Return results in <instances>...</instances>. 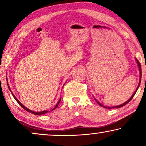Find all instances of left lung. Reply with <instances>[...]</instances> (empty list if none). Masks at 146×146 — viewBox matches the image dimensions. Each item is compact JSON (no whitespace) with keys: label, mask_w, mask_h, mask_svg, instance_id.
<instances>
[{"label":"left lung","mask_w":146,"mask_h":146,"mask_svg":"<svg viewBox=\"0 0 146 146\" xmlns=\"http://www.w3.org/2000/svg\"><path fill=\"white\" fill-rule=\"evenodd\" d=\"M135 61H136V62H137V66H138V68H139V82L138 86H137V87L136 90H135V92H134V93H133V94H132V96H131L130 97V98H129V99L128 100H127L126 102H124V103H123V104H121V105H118V106H113V107H108V106H104V105H102V104H101L100 102H99L96 99L94 98V99H95V100L96 101V102H97L98 104H99L100 106H101L102 107L104 108H106V109H111V108H121V107H123V106L126 105L127 103L129 102H130V101L131 100V99L133 98V97L134 96V95L135 94V93H136V92H137V89H138V88H139V85H140V82H141V65H140V63L139 62V61L137 60V58H135Z\"/></svg>","instance_id":"left-lung-1"}]
</instances>
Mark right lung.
<instances>
[{"label":"right lung","mask_w":146,"mask_h":146,"mask_svg":"<svg viewBox=\"0 0 146 146\" xmlns=\"http://www.w3.org/2000/svg\"><path fill=\"white\" fill-rule=\"evenodd\" d=\"M7 85H8V87H9V90H10V91H11V94H12V95L13 96V97H14V98H15V100H16V101L18 103H19V104L23 108H24V110H25L26 111H29V112H30V113H33V114H35V115H42V114H44V113H47V112H48V111H47V110H44V111H32V110H29V108H27V107H25V106H24L23 104H22L21 102H20L19 100H18L17 98L15 97V96L13 94V93L12 92V91H11V88H10V86H9V83H8V80H7ZM60 101H61V99L60 98V100H59V101L58 102V103L56 104V105L55 106V107L53 109H52V110L51 111H52V110H55L56 108L58 107V104H59V103L60 102Z\"/></svg>","instance_id":"obj_1"}]
</instances>
